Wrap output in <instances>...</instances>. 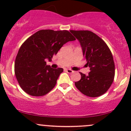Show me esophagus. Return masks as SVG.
I'll list each match as a JSON object with an SVG mask.
<instances>
[{"mask_svg": "<svg viewBox=\"0 0 131 131\" xmlns=\"http://www.w3.org/2000/svg\"><path fill=\"white\" fill-rule=\"evenodd\" d=\"M65 70H66V72L68 73H72L73 72V71L72 70H70V69H66Z\"/></svg>", "mask_w": 131, "mask_h": 131, "instance_id": "esophagus-1", "label": "esophagus"}]
</instances>
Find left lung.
<instances>
[{"label": "left lung", "mask_w": 131, "mask_h": 131, "mask_svg": "<svg viewBox=\"0 0 131 131\" xmlns=\"http://www.w3.org/2000/svg\"><path fill=\"white\" fill-rule=\"evenodd\" d=\"M79 41L83 55L87 61L90 72H80L81 79L75 82L76 88L84 95L98 97L110 88L115 76L113 56L105 41L89 30H70Z\"/></svg>", "instance_id": "8db88e82"}]
</instances>
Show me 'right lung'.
Wrapping results in <instances>:
<instances>
[{"mask_svg":"<svg viewBox=\"0 0 131 131\" xmlns=\"http://www.w3.org/2000/svg\"><path fill=\"white\" fill-rule=\"evenodd\" d=\"M75 37L67 30H41L28 38L18 51L14 72L21 88L33 96H42L52 90L63 69L51 68V61L62 46Z\"/></svg>","mask_w":131,"mask_h":131,"instance_id":"add662e5","label":"right lung"}]
</instances>
